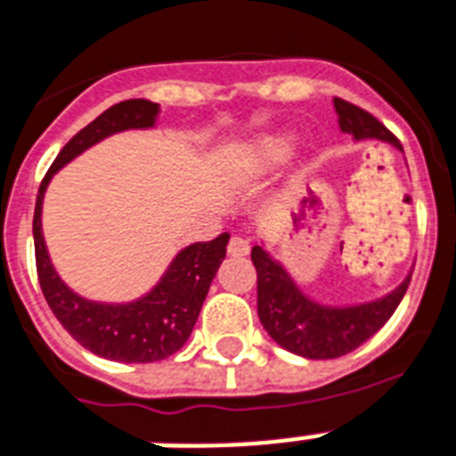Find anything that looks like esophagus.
I'll use <instances>...</instances> for the list:
<instances>
[{"label": "esophagus", "mask_w": 456, "mask_h": 456, "mask_svg": "<svg viewBox=\"0 0 456 456\" xmlns=\"http://www.w3.org/2000/svg\"><path fill=\"white\" fill-rule=\"evenodd\" d=\"M227 253L234 255V257H243V255L250 253V243H248L246 239H240V236H232V239H229Z\"/></svg>", "instance_id": "esophagus-1"}]
</instances>
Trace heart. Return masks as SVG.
<instances>
[{
    "label": "heart",
    "instance_id": "1",
    "mask_svg": "<svg viewBox=\"0 0 456 456\" xmlns=\"http://www.w3.org/2000/svg\"><path fill=\"white\" fill-rule=\"evenodd\" d=\"M297 147V133L279 128V131H266L246 140L239 150L234 151V173L246 177H260L265 173H272L279 168L283 161L292 157Z\"/></svg>",
    "mask_w": 456,
    "mask_h": 456
}]
</instances>
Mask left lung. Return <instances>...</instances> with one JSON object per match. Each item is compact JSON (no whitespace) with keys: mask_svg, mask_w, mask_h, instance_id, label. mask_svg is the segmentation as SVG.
<instances>
[{"mask_svg":"<svg viewBox=\"0 0 456 456\" xmlns=\"http://www.w3.org/2000/svg\"><path fill=\"white\" fill-rule=\"evenodd\" d=\"M332 105L339 131L356 142L382 140L403 151L401 142L372 114L342 98L332 100ZM250 260L257 272V316L265 330L279 346L314 361L339 358L368 342L398 309L412 279V272H408L401 286L370 302L323 305L297 286L286 265L276 260L265 243L253 246Z\"/></svg>","mask_w":456,"mask_h":456,"instance_id":"obj_1","label":"left lung"}]
</instances>
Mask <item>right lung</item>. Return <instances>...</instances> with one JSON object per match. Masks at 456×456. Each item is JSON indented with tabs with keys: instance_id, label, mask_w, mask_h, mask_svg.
I'll return each instance as SVG.
<instances>
[{
	"instance_id": "obj_1",
	"label": "right lung",
	"mask_w": 456,
	"mask_h": 456,
	"mask_svg": "<svg viewBox=\"0 0 456 456\" xmlns=\"http://www.w3.org/2000/svg\"><path fill=\"white\" fill-rule=\"evenodd\" d=\"M159 114L161 107L150 100H124L105 110L98 119L81 128L62 147L37 194L32 234H35L37 273H39L44 297L62 328L84 349L107 361L154 362L183 349L194 330L210 283L227 255V232L206 243L184 246L166 266L161 279L131 302H98V299L81 297L55 272L42 232L44 196L53 175L110 135L154 128Z\"/></svg>"
}]
</instances>
